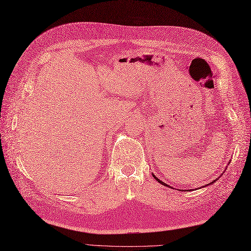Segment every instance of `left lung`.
<instances>
[{"label": "left lung", "mask_w": 251, "mask_h": 251, "mask_svg": "<svg viewBox=\"0 0 251 251\" xmlns=\"http://www.w3.org/2000/svg\"><path fill=\"white\" fill-rule=\"evenodd\" d=\"M152 176H153V178H155L156 179V180L159 182V183H161L162 185H164V187H168V188H171V185H169V184H166L165 182H163V181H161V180H160V179L159 178H157L155 175H153V174H151ZM215 180H216V179H215ZM215 180H213V181H211L209 184H205V187H207V185H211V184H213L214 182H215ZM185 191H190V190H185Z\"/></svg>", "instance_id": "1"}]
</instances>
